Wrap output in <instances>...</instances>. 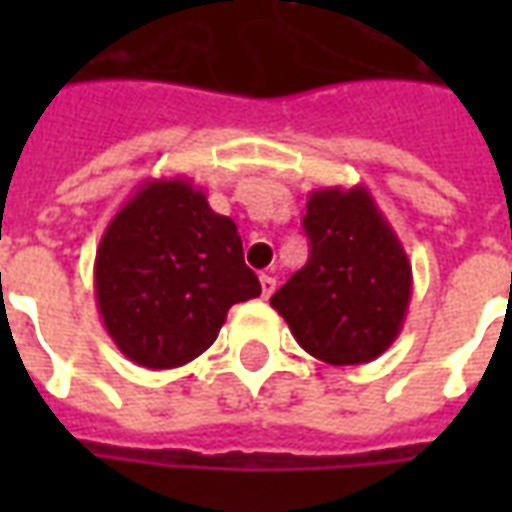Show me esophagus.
I'll list each match as a JSON object with an SVG mask.
<instances>
[{
  "label": "esophagus",
  "instance_id": "1",
  "mask_svg": "<svg viewBox=\"0 0 512 512\" xmlns=\"http://www.w3.org/2000/svg\"><path fill=\"white\" fill-rule=\"evenodd\" d=\"M274 290H277V279L271 277V274H260V296H263V299H271Z\"/></svg>",
  "mask_w": 512,
  "mask_h": 512
}]
</instances>
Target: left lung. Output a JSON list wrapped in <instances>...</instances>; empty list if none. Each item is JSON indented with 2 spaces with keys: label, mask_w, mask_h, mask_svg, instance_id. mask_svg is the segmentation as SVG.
Masks as SVG:
<instances>
[{
  "label": "left lung",
  "mask_w": 512,
  "mask_h": 512,
  "mask_svg": "<svg viewBox=\"0 0 512 512\" xmlns=\"http://www.w3.org/2000/svg\"><path fill=\"white\" fill-rule=\"evenodd\" d=\"M310 260L271 296L296 343L326 365H367L395 343L411 301V263L365 186L310 191Z\"/></svg>",
  "instance_id": "left-lung-1"
}]
</instances>
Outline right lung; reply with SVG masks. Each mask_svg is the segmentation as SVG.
Segmentation results:
<instances>
[{
	"mask_svg": "<svg viewBox=\"0 0 512 512\" xmlns=\"http://www.w3.org/2000/svg\"><path fill=\"white\" fill-rule=\"evenodd\" d=\"M93 274L112 343L150 370L197 359L227 310L260 296L235 222L189 178H147L106 224Z\"/></svg>",
	"mask_w": 512,
	"mask_h": 512,
	"instance_id": "add662e5",
	"label": "right lung"
}]
</instances>
